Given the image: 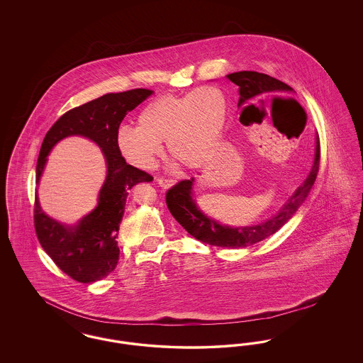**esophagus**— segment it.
<instances>
[{
    "mask_svg": "<svg viewBox=\"0 0 363 363\" xmlns=\"http://www.w3.org/2000/svg\"><path fill=\"white\" fill-rule=\"evenodd\" d=\"M156 182H157L159 186H162L163 189H169V188H172L174 184H175V181L170 179V178H157Z\"/></svg>",
    "mask_w": 363,
    "mask_h": 363,
    "instance_id": "1",
    "label": "esophagus"
}]
</instances>
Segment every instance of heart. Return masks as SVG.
<instances>
[{"label":"heart","mask_w":363,"mask_h":363,"mask_svg":"<svg viewBox=\"0 0 363 363\" xmlns=\"http://www.w3.org/2000/svg\"><path fill=\"white\" fill-rule=\"evenodd\" d=\"M227 121V98L215 86H204L184 95H164L145 104L138 126L122 125L117 147L132 164L151 170L162 154V141L170 155L186 167L199 169L218 155Z\"/></svg>","instance_id":"1"}]
</instances>
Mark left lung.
Wrapping results in <instances>:
<instances>
[{
    "instance_id": "left-lung-1",
    "label": "left lung",
    "mask_w": 363,
    "mask_h": 363,
    "mask_svg": "<svg viewBox=\"0 0 363 363\" xmlns=\"http://www.w3.org/2000/svg\"><path fill=\"white\" fill-rule=\"evenodd\" d=\"M227 79L238 86L240 101L238 107H243L250 101H267L272 98H289L294 92L293 88L286 83L271 77L268 74L242 70L227 74ZM320 167V140L315 138V154L314 163L311 173L303 181V184L294 191L293 196L287 200V203L280 208L275 216L271 219L255 225H243V227H231L218 223L212 218L207 216L200 208L196 206V201L191 197L194 178L184 179L175 184L172 189L166 193L167 208L172 212L174 219L182 225L191 237L199 241L206 242L208 245L222 246V247H246L255 245L257 242L268 238L275 234L279 228L286 225L298 208L302 206L305 199L308 197L311 186L317 178Z\"/></svg>"
}]
</instances>
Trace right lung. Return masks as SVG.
<instances>
[{"label": "right lung", "instance_id": "right-lung-1", "mask_svg": "<svg viewBox=\"0 0 363 363\" xmlns=\"http://www.w3.org/2000/svg\"><path fill=\"white\" fill-rule=\"evenodd\" d=\"M152 94L136 88L106 94L67 111L46 133L36 163V184L43 173L52 147L68 136H84L102 148L107 175L99 191L98 206L76 225H67L48 216L35 194L34 225L36 237L55 265L80 283H94L111 274L120 259L117 245L128 191L138 182L154 178L128 164L117 147L116 135L122 120Z\"/></svg>", "mask_w": 363, "mask_h": 363}]
</instances>
